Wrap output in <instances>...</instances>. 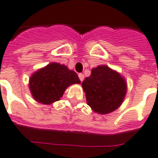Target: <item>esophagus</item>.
I'll return each mask as SVG.
<instances>
[{"label": "esophagus", "instance_id": "esophagus-1", "mask_svg": "<svg viewBox=\"0 0 158 158\" xmlns=\"http://www.w3.org/2000/svg\"><path fill=\"white\" fill-rule=\"evenodd\" d=\"M78 77H79V79H80L81 81H82L84 80V75H83L82 73H79L78 74Z\"/></svg>", "mask_w": 158, "mask_h": 158}]
</instances>
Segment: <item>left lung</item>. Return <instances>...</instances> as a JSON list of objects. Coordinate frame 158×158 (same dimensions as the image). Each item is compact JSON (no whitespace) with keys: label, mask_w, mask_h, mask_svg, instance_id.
Returning <instances> with one entry per match:
<instances>
[{"label":"left lung","mask_w":158,"mask_h":158,"mask_svg":"<svg viewBox=\"0 0 158 158\" xmlns=\"http://www.w3.org/2000/svg\"><path fill=\"white\" fill-rule=\"evenodd\" d=\"M81 85L87 104L99 114H108L117 109L127 94L124 77L106 65L94 68Z\"/></svg>","instance_id":"obj_1"}]
</instances>
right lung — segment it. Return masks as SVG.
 <instances>
[{
  "label": "right lung",
  "instance_id": "add662e5",
  "mask_svg": "<svg viewBox=\"0 0 158 158\" xmlns=\"http://www.w3.org/2000/svg\"><path fill=\"white\" fill-rule=\"evenodd\" d=\"M80 83L75 72L69 70L64 64L51 63L31 76L29 89L38 103L50 104L59 100L69 85Z\"/></svg>",
  "mask_w": 158,
  "mask_h": 158
}]
</instances>
